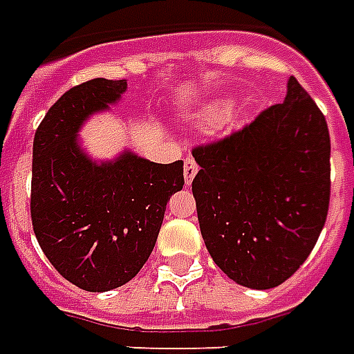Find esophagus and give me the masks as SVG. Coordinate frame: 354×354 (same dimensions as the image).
I'll return each instance as SVG.
<instances>
[{"instance_id": "34e87169", "label": "esophagus", "mask_w": 354, "mask_h": 354, "mask_svg": "<svg viewBox=\"0 0 354 354\" xmlns=\"http://www.w3.org/2000/svg\"><path fill=\"white\" fill-rule=\"evenodd\" d=\"M198 162L194 160L192 156H187V160H185V180H187V185H190L194 180V177H196V174H198Z\"/></svg>"}]
</instances>
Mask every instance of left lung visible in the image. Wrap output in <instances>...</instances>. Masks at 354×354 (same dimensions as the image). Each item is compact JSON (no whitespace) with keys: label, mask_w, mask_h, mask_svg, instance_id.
I'll use <instances>...</instances> for the list:
<instances>
[{"label":"left lung","mask_w":354,"mask_h":354,"mask_svg":"<svg viewBox=\"0 0 354 354\" xmlns=\"http://www.w3.org/2000/svg\"><path fill=\"white\" fill-rule=\"evenodd\" d=\"M199 230L212 261L250 289L280 286L317 243L330 201L325 115L291 76L283 104L192 151Z\"/></svg>","instance_id":"1"}]
</instances>
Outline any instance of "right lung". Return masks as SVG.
Here are the masks:
<instances>
[{
    "instance_id": "right-lung-1",
    "label": "right lung",
    "mask_w": 354,
    "mask_h": 354,
    "mask_svg": "<svg viewBox=\"0 0 354 354\" xmlns=\"http://www.w3.org/2000/svg\"><path fill=\"white\" fill-rule=\"evenodd\" d=\"M124 91L127 80L106 78L68 89L33 140L35 237L55 270L91 293L121 288L140 272L155 248L167 201L185 185L183 160L156 164L123 151L97 162L82 149L80 129Z\"/></svg>"
}]
</instances>
